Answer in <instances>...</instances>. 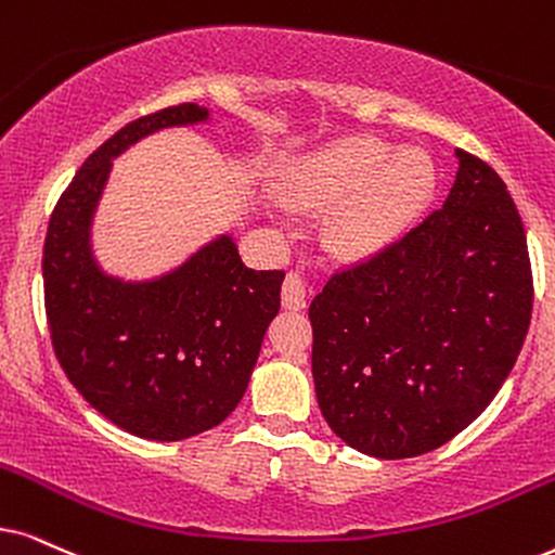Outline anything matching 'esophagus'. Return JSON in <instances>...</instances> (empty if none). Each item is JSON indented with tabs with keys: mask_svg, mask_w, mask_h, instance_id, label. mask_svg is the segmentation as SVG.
<instances>
[{
	"mask_svg": "<svg viewBox=\"0 0 555 555\" xmlns=\"http://www.w3.org/2000/svg\"><path fill=\"white\" fill-rule=\"evenodd\" d=\"M305 299H307L305 279H301L297 271L286 273L282 284V305L286 310H301V307H305Z\"/></svg>",
	"mask_w": 555,
	"mask_h": 555,
	"instance_id": "esophagus-1",
	"label": "esophagus"
}]
</instances>
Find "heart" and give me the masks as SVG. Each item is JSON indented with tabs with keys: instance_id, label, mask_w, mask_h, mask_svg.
Wrapping results in <instances>:
<instances>
[{
	"instance_id": "obj_1",
	"label": "heart",
	"mask_w": 555,
	"mask_h": 555,
	"mask_svg": "<svg viewBox=\"0 0 555 555\" xmlns=\"http://www.w3.org/2000/svg\"><path fill=\"white\" fill-rule=\"evenodd\" d=\"M435 168L423 151H399L376 138H350L301 166L294 199L305 207H338L325 237L338 256L363 258L397 241L427 207Z\"/></svg>"
}]
</instances>
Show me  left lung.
Listing matches in <instances>:
<instances>
[{"label": "left lung", "mask_w": 555, "mask_h": 555, "mask_svg": "<svg viewBox=\"0 0 555 555\" xmlns=\"http://www.w3.org/2000/svg\"><path fill=\"white\" fill-rule=\"evenodd\" d=\"M443 207L310 305L322 417L374 459H415L466 430L509 376L532 314L515 202L481 158L455 151Z\"/></svg>", "instance_id": "left-lung-1"}]
</instances>
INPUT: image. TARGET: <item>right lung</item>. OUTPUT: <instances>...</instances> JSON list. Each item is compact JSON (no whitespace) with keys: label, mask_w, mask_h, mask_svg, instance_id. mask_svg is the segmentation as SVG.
<instances>
[{"label":"right lung","mask_w":555,"mask_h":555,"mask_svg":"<svg viewBox=\"0 0 555 555\" xmlns=\"http://www.w3.org/2000/svg\"><path fill=\"white\" fill-rule=\"evenodd\" d=\"M207 117L184 102L117 130L55 202L43 245L46 318L63 374L109 423L149 440L192 438L235 410L282 305L284 271L248 269L230 235L156 282H120L91 256V215L112 158L151 132Z\"/></svg>","instance_id":"right-lung-1"}]
</instances>
